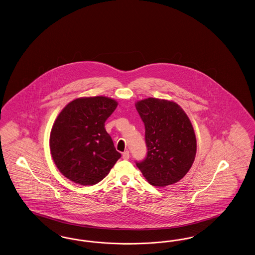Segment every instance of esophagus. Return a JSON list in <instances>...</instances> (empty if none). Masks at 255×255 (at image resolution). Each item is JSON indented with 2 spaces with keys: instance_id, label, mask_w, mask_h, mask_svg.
I'll use <instances>...</instances> for the list:
<instances>
[{
  "instance_id": "esophagus-1",
  "label": "esophagus",
  "mask_w": 255,
  "mask_h": 255,
  "mask_svg": "<svg viewBox=\"0 0 255 255\" xmlns=\"http://www.w3.org/2000/svg\"><path fill=\"white\" fill-rule=\"evenodd\" d=\"M129 157H130V153L128 151H125L124 153H123V159H129Z\"/></svg>"
}]
</instances>
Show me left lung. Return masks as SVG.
<instances>
[{
  "instance_id": "left-lung-1",
  "label": "left lung",
  "mask_w": 255,
  "mask_h": 255,
  "mask_svg": "<svg viewBox=\"0 0 255 255\" xmlns=\"http://www.w3.org/2000/svg\"><path fill=\"white\" fill-rule=\"evenodd\" d=\"M145 125L146 158L136 166L147 181L164 187L189 172L196 154L194 127L183 109L172 101L148 98L135 102Z\"/></svg>"
}]
</instances>
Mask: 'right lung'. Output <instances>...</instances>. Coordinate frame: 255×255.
Here are the masks:
<instances>
[{"label": "right lung", "instance_id": "add662e5", "mask_svg": "<svg viewBox=\"0 0 255 255\" xmlns=\"http://www.w3.org/2000/svg\"><path fill=\"white\" fill-rule=\"evenodd\" d=\"M117 106L112 98L83 97L59 114L49 145L55 165L66 178L82 186L99 183L122 156L104 128Z\"/></svg>", "mask_w": 255, "mask_h": 255}]
</instances>
